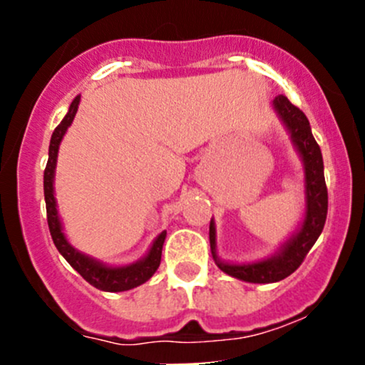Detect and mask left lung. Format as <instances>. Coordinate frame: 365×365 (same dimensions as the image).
I'll list each match as a JSON object with an SVG mask.
<instances>
[{
    "label": "left lung",
    "instance_id": "1",
    "mask_svg": "<svg viewBox=\"0 0 365 365\" xmlns=\"http://www.w3.org/2000/svg\"><path fill=\"white\" fill-rule=\"evenodd\" d=\"M274 110L279 118L290 130L293 144L299 149L305 166V195H307V211L302 228L288 244L282 247L274 257L267 261L252 264H226L221 262L216 255V233L215 225H209V242H211L212 257L221 271L233 278L244 279L249 283H274L290 276L293 271L299 269L304 262L305 255L316 244L328 215V188L324 182V166H322V154L316 139L311 132L307 116L300 108L288 101L287 96L279 94L274 98Z\"/></svg>",
    "mask_w": 365,
    "mask_h": 365
}]
</instances>
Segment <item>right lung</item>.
Here are the masks:
<instances>
[{
    "label": "right lung",
    "mask_w": 365,
    "mask_h": 365,
    "mask_svg": "<svg viewBox=\"0 0 365 365\" xmlns=\"http://www.w3.org/2000/svg\"><path fill=\"white\" fill-rule=\"evenodd\" d=\"M78 101H81V96L73 99L70 104V110L66 113L65 118L61 120V123L54 128L51 142H49V158L48 165L44 170V199H46V212H48V226L49 233H51L54 245L60 250L63 257L68 261L70 266L77 271L78 274L86 279L87 283H91L92 287H96L98 290L103 292H125L130 288H135L139 284L145 283L148 279L156 273V269L161 264V250L163 244H165L166 232H163L156 240H154L153 247H150L149 254L139 262L132 264V266L125 267H108L99 264L94 259L87 257L75 250L72 245L66 242L65 235L61 232V223L60 217H58L56 211V200H54L53 194V180H54V166H56V158H58V148H60V142L65 135L66 128L72 125L75 118V113L78 110Z\"/></svg>",
    "instance_id": "add662e5"
}]
</instances>
